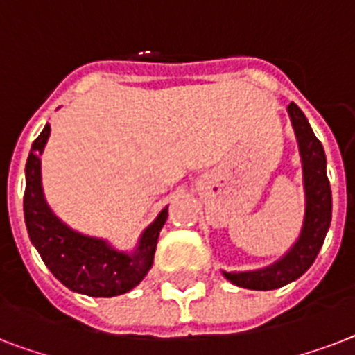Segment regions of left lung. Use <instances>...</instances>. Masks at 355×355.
I'll use <instances>...</instances> for the list:
<instances>
[{"instance_id": "left-lung-1", "label": "left lung", "mask_w": 355, "mask_h": 355, "mask_svg": "<svg viewBox=\"0 0 355 355\" xmlns=\"http://www.w3.org/2000/svg\"><path fill=\"white\" fill-rule=\"evenodd\" d=\"M295 138L298 144V155L302 164L304 186V221L297 241L284 256L267 267L254 270H221L223 276L234 286L270 291L291 284L311 267L317 258L331 223V189L326 175V155L315 132L311 130L308 118L300 108L291 103L287 107Z\"/></svg>"}]
</instances>
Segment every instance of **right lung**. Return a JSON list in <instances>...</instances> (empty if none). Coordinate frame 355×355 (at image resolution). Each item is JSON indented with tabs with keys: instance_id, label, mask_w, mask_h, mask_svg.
Instances as JSON below:
<instances>
[{
	"instance_id": "add662e5",
	"label": "right lung",
	"mask_w": 355,
	"mask_h": 355,
	"mask_svg": "<svg viewBox=\"0 0 355 355\" xmlns=\"http://www.w3.org/2000/svg\"><path fill=\"white\" fill-rule=\"evenodd\" d=\"M51 134L49 123L33 141L25 164L24 217L31 243L53 276L64 286L88 297L125 295L144 280L153 267L156 243L166 225L167 206L139 234L132 250H119L103 237L86 236L68 227L47 205L42 188L44 147Z\"/></svg>"
}]
</instances>
